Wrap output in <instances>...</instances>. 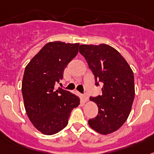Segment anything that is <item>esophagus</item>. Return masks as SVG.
Here are the masks:
<instances>
[{
	"mask_svg": "<svg viewBox=\"0 0 154 154\" xmlns=\"http://www.w3.org/2000/svg\"><path fill=\"white\" fill-rule=\"evenodd\" d=\"M82 100L84 102H86V101L89 100V97H87V95H82Z\"/></svg>",
	"mask_w": 154,
	"mask_h": 154,
	"instance_id": "34e87169",
	"label": "esophagus"
}]
</instances>
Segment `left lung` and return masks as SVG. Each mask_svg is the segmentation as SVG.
Instances as JSON below:
<instances>
[{
  "label": "left lung",
  "mask_w": 154,
  "mask_h": 154,
  "mask_svg": "<svg viewBox=\"0 0 154 154\" xmlns=\"http://www.w3.org/2000/svg\"><path fill=\"white\" fill-rule=\"evenodd\" d=\"M79 53L97 81L103 83L102 94L90 97L98 108V114L89 120L93 130L101 134L115 132L128 120L134 98L133 71L119 52L105 44L81 45Z\"/></svg>",
  "instance_id": "1"
}]
</instances>
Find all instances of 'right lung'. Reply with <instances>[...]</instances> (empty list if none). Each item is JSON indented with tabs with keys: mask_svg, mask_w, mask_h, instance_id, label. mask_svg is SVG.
Here are the masks:
<instances>
[{
	"mask_svg": "<svg viewBox=\"0 0 154 154\" xmlns=\"http://www.w3.org/2000/svg\"><path fill=\"white\" fill-rule=\"evenodd\" d=\"M79 46V43L50 42L26 66L22 82L24 107L29 120L42 134L52 135L63 130L72 110L80 104L78 96L55 88Z\"/></svg>",
	"mask_w": 154,
	"mask_h": 154,
	"instance_id": "obj_1",
	"label": "right lung"
}]
</instances>
